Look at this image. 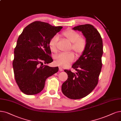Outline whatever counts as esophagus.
Listing matches in <instances>:
<instances>
[{
  "label": "esophagus",
  "mask_w": 121,
  "mask_h": 121,
  "mask_svg": "<svg viewBox=\"0 0 121 121\" xmlns=\"http://www.w3.org/2000/svg\"><path fill=\"white\" fill-rule=\"evenodd\" d=\"M59 70L60 71H62V70H63V69H62L61 67H59Z\"/></svg>",
  "instance_id": "1"
}]
</instances>
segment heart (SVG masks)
I'll return each instance as SVG.
<instances>
[{
	"label": "heart",
	"mask_w": 121,
	"mask_h": 121,
	"mask_svg": "<svg viewBox=\"0 0 121 121\" xmlns=\"http://www.w3.org/2000/svg\"><path fill=\"white\" fill-rule=\"evenodd\" d=\"M67 40L72 43L71 48L76 54L80 55L84 52L87 46V41L85 38L80 37L78 32L71 29H68L62 33ZM58 38L55 35L52 37L49 41V47L52 52L56 51V46ZM55 63L56 65L66 67L72 63L74 60V55L72 52L60 53L55 56Z\"/></svg>",
	"instance_id": "b5f03b06"
}]
</instances>
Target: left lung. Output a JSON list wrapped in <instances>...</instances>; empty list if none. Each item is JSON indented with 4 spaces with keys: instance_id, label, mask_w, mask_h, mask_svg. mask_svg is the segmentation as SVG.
Returning <instances> with one entry per match:
<instances>
[{
    "instance_id": "8db88e82",
    "label": "left lung",
    "mask_w": 121,
    "mask_h": 121,
    "mask_svg": "<svg viewBox=\"0 0 121 121\" xmlns=\"http://www.w3.org/2000/svg\"><path fill=\"white\" fill-rule=\"evenodd\" d=\"M72 29L82 32L86 40L87 46L72 66L77 72L64 70L69 78L62 84L61 90L69 98L79 99L90 94L97 85L102 66L103 42L97 30L90 24L77 26Z\"/></svg>"
}]
</instances>
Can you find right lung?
<instances>
[{
    "label": "right lung",
    "mask_w": 121,
    "mask_h": 121,
    "mask_svg": "<svg viewBox=\"0 0 121 121\" xmlns=\"http://www.w3.org/2000/svg\"><path fill=\"white\" fill-rule=\"evenodd\" d=\"M62 28L35 21L24 28L18 37L14 49L13 67L16 83L24 94L40 93L44 88L47 78L59 70L58 67L43 64L53 61L50 56L49 41Z\"/></svg>",
    "instance_id": "obj_1"
}]
</instances>
